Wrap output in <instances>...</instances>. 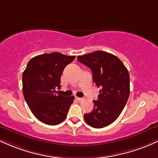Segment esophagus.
I'll use <instances>...</instances> for the list:
<instances>
[{
  "mask_svg": "<svg viewBox=\"0 0 158 158\" xmlns=\"http://www.w3.org/2000/svg\"><path fill=\"white\" fill-rule=\"evenodd\" d=\"M76 99H77V101H78L79 102H83V101L84 100V98H78V97H77V98H76Z\"/></svg>",
  "mask_w": 158,
  "mask_h": 158,
  "instance_id": "obj_1",
  "label": "esophagus"
}]
</instances>
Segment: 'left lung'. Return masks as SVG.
Here are the masks:
<instances>
[{
  "label": "left lung",
  "instance_id": "left-lung-1",
  "mask_svg": "<svg viewBox=\"0 0 158 158\" xmlns=\"http://www.w3.org/2000/svg\"><path fill=\"white\" fill-rule=\"evenodd\" d=\"M93 72V81L101 89L94 108L84 114L85 122L95 128L110 125L121 114L130 95L128 71L117 56L97 51L77 56Z\"/></svg>",
  "mask_w": 158,
  "mask_h": 158
}]
</instances>
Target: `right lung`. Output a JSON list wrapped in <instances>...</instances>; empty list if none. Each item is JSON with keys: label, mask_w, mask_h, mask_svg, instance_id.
Here are the masks:
<instances>
[{"label": "right lung", "mask_w": 158, "mask_h": 158, "mask_svg": "<svg viewBox=\"0 0 158 158\" xmlns=\"http://www.w3.org/2000/svg\"><path fill=\"white\" fill-rule=\"evenodd\" d=\"M75 58L59 52L36 56L28 62L22 74L23 94L31 112L46 125H56L64 121L74 96H63L60 78L65 67Z\"/></svg>", "instance_id": "obj_1"}]
</instances>
